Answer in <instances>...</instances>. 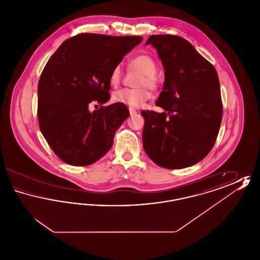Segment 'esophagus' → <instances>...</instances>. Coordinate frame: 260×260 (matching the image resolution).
<instances>
[{"instance_id":"34e87169","label":"esophagus","mask_w":260,"mask_h":260,"mask_svg":"<svg viewBox=\"0 0 260 260\" xmlns=\"http://www.w3.org/2000/svg\"><path fill=\"white\" fill-rule=\"evenodd\" d=\"M128 110H129V114H131V115H135L136 113H137L136 109H134V108H129Z\"/></svg>"}]
</instances>
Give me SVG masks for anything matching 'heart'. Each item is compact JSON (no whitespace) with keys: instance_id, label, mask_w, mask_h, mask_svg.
I'll return each instance as SVG.
<instances>
[{"instance_id":"1","label":"heart","mask_w":260,"mask_h":260,"mask_svg":"<svg viewBox=\"0 0 260 260\" xmlns=\"http://www.w3.org/2000/svg\"><path fill=\"white\" fill-rule=\"evenodd\" d=\"M128 65L132 68L143 73V76L140 77L137 86L140 87L136 88H121L116 90L112 99L116 103H121L129 107L138 108L142 106L146 101H148L151 98V92L148 88L152 90H157L159 87V80L156 76L158 65L157 62L151 55L146 53H141L134 56L129 62ZM122 78V71L120 66H115L112 69L110 74V83L112 86L119 85Z\"/></svg>"}]
</instances>
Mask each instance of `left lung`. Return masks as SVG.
<instances>
[{"mask_svg":"<svg viewBox=\"0 0 260 260\" xmlns=\"http://www.w3.org/2000/svg\"><path fill=\"white\" fill-rule=\"evenodd\" d=\"M165 68L156 105L165 112L142 111L143 148L156 165L183 169L202 161L213 147L222 120L218 76L213 65L183 38L150 36Z\"/></svg>","mask_w":260,"mask_h":260,"instance_id":"obj_1","label":"left lung"}]
</instances>
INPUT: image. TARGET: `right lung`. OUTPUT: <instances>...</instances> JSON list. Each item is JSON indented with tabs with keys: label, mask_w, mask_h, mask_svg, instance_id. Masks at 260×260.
I'll use <instances>...</instances> for the list:
<instances>
[{
	"label": "right lung",
	"mask_w": 260,
	"mask_h": 260,
	"mask_svg": "<svg viewBox=\"0 0 260 260\" xmlns=\"http://www.w3.org/2000/svg\"><path fill=\"white\" fill-rule=\"evenodd\" d=\"M140 36L81 33L64 41L46 64L38 84V121L50 148L61 161L89 166L113 145L116 131L128 117L110 99V74Z\"/></svg>",
	"instance_id": "add662e5"
}]
</instances>
